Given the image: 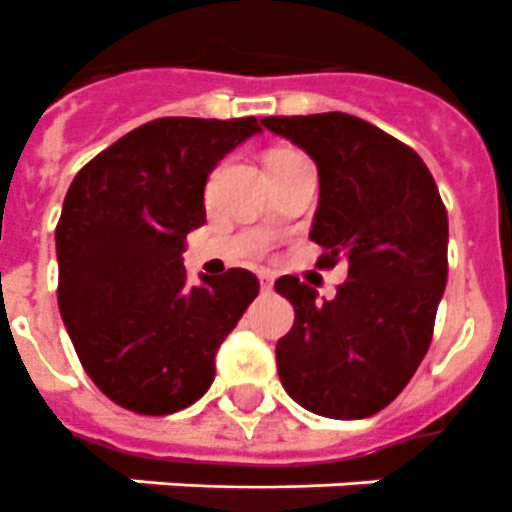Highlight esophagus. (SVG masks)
<instances>
[{
    "instance_id": "esophagus-1",
    "label": "esophagus",
    "mask_w": 512,
    "mask_h": 512,
    "mask_svg": "<svg viewBox=\"0 0 512 512\" xmlns=\"http://www.w3.org/2000/svg\"><path fill=\"white\" fill-rule=\"evenodd\" d=\"M259 282H261V290H264V293H269V290H272V277H269L267 272H261Z\"/></svg>"
}]
</instances>
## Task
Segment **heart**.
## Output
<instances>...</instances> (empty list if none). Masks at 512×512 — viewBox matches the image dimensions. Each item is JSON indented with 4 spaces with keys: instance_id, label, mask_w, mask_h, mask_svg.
Segmentation results:
<instances>
[{
    "instance_id": "heart-1",
    "label": "heart",
    "mask_w": 512,
    "mask_h": 512,
    "mask_svg": "<svg viewBox=\"0 0 512 512\" xmlns=\"http://www.w3.org/2000/svg\"><path fill=\"white\" fill-rule=\"evenodd\" d=\"M290 155H296V153H285V150H280V153H272V155H269V163L282 161V158H290Z\"/></svg>"
}]
</instances>
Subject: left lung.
I'll use <instances>...</instances> for the list:
<instances>
[{
    "label": "left lung",
    "mask_w": 512,
    "mask_h": 512,
    "mask_svg": "<svg viewBox=\"0 0 512 512\" xmlns=\"http://www.w3.org/2000/svg\"><path fill=\"white\" fill-rule=\"evenodd\" d=\"M261 124L312 155L320 267L349 264L330 301L285 275L275 290L296 309L277 341L282 388L314 415L370 418L394 402L431 346L447 288V208L412 147L349 113L269 116Z\"/></svg>",
    "instance_id": "obj_1"
}]
</instances>
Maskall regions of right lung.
<instances>
[{"instance_id":"add662e5","label":"right lung","mask_w":512,"mask_h":512,"mask_svg":"<svg viewBox=\"0 0 512 512\" xmlns=\"http://www.w3.org/2000/svg\"><path fill=\"white\" fill-rule=\"evenodd\" d=\"M248 118H155L76 174L57 222V304L73 349L110 402L171 415L214 383V357L259 280H187V232L206 224L208 174L251 134Z\"/></svg>"}]
</instances>
